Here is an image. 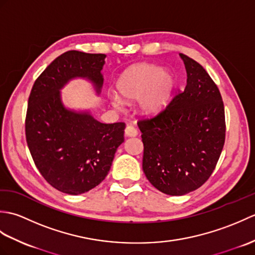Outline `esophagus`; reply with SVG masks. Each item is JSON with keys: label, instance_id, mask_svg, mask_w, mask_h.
Instances as JSON below:
<instances>
[{"label": "esophagus", "instance_id": "obj_1", "mask_svg": "<svg viewBox=\"0 0 255 255\" xmlns=\"http://www.w3.org/2000/svg\"><path fill=\"white\" fill-rule=\"evenodd\" d=\"M138 134L137 129L132 126H127L125 129V136L126 137H136Z\"/></svg>", "mask_w": 255, "mask_h": 255}]
</instances>
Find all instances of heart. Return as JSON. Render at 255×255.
<instances>
[{
    "label": "heart",
    "instance_id": "heart-1",
    "mask_svg": "<svg viewBox=\"0 0 255 255\" xmlns=\"http://www.w3.org/2000/svg\"><path fill=\"white\" fill-rule=\"evenodd\" d=\"M175 85L172 72L162 70L158 64L138 63L125 70L116 88L123 101L132 103L140 100L139 107L143 115L153 117L170 105ZM113 104L121 107L122 102L118 97H113Z\"/></svg>",
    "mask_w": 255,
    "mask_h": 255
}]
</instances>
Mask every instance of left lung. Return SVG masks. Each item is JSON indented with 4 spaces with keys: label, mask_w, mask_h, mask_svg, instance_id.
Segmentation results:
<instances>
[{
    "label": "left lung",
    "mask_w": 255,
    "mask_h": 255,
    "mask_svg": "<svg viewBox=\"0 0 255 255\" xmlns=\"http://www.w3.org/2000/svg\"><path fill=\"white\" fill-rule=\"evenodd\" d=\"M187 80L166 110L141 119L142 169L160 192L181 196L200 187L214 172L226 138L219 89L198 62L180 53Z\"/></svg>",
    "instance_id": "obj_1"
}]
</instances>
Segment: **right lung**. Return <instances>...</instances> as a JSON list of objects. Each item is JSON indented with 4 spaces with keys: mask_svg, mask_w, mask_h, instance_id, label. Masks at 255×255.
<instances>
[{
    "mask_svg": "<svg viewBox=\"0 0 255 255\" xmlns=\"http://www.w3.org/2000/svg\"><path fill=\"white\" fill-rule=\"evenodd\" d=\"M105 57L62 53L35 81L28 99L25 132L32 160L52 187L69 195L99 185L124 142L125 123H100L90 112L69 110L61 101L60 90L75 78L89 80L100 94Z\"/></svg>",
    "mask_w": 255,
    "mask_h": 255,
    "instance_id": "add662e5",
    "label": "right lung"
}]
</instances>
